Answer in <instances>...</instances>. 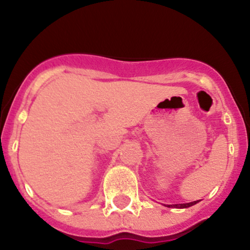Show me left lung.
Instances as JSON below:
<instances>
[{"mask_svg": "<svg viewBox=\"0 0 250 250\" xmlns=\"http://www.w3.org/2000/svg\"><path fill=\"white\" fill-rule=\"evenodd\" d=\"M198 203V201H193V202L190 203H181V204H169V208H188V207L193 206V204Z\"/></svg>", "mask_w": 250, "mask_h": 250, "instance_id": "obj_1", "label": "left lung"}]
</instances>
